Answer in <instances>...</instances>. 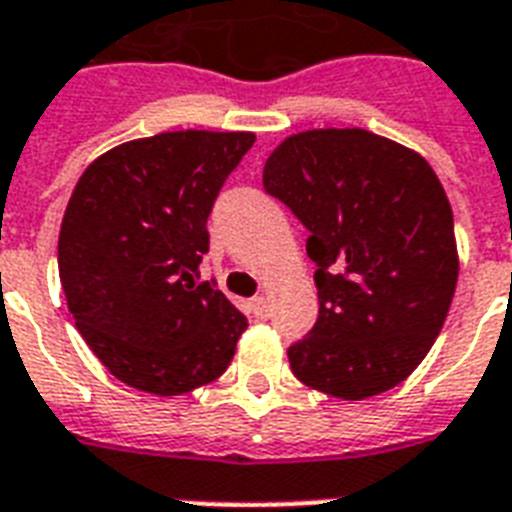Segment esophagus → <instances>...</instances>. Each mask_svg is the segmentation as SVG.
<instances>
[{"instance_id":"34e87169","label":"esophagus","mask_w":512,"mask_h":512,"mask_svg":"<svg viewBox=\"0 0 512 512\" xmlns=\"http://www.w3.org/2000/svg\"><path fill=\"white\" fill-rule=\"evenodd\" d=\"M251 310H253V315H256V318H267V315H269L267 296H253Z\"/></svg>"}]
</instances>
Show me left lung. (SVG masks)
<instances>
[{
    "mask_svg": "<svg viewBox=\"0 0 512 512\" xmlns=\"http://www.w3.org/2000/svg\"><path fill=\"white\" fill-rule=\"evenodd\" d=\"M261 181L307 227L318 264V323L288 347L296 379L342 400L392 390L425 360L457 288L435 170L363 128H318L285 138Z\"/></svg>",
    "mask_w": 512,
    "mask_h": 512,
    "instance_id": "8db88e82",
    "label": "left lung"
}]
</instances>
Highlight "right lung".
I'll use <instances>...</instances> for the list:
<instances>
[{"label":"right lung","mask_w":512,"mask_h":512,"mask_svg":"<svg viewBox=\"0 0 512 512\" xmlns=\"http://www.w3.org/2000/svg\"><path fill=\"white\" fill-rule=\"evenodd\" d=\"M253 133L173 130L101 154L58 235V275L79 334L109 374L152 395L219 379L248 320L197 283L208 216Z\"/></svg>","instance_id":"right-lung-1"}]
</instances>
